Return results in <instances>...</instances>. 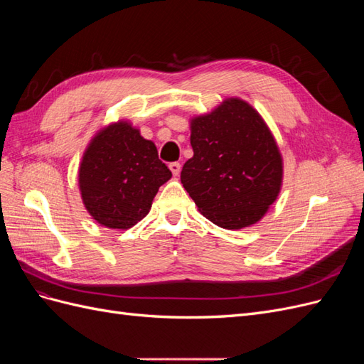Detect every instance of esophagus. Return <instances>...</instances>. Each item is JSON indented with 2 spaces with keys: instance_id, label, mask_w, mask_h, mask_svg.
Segmentation results:
<instances>
[{
  "instance_id": "obj_1",
  "label": "esophagus",
  "mask_w": 364,
  "mask_h": 364,
  "mask_svg": "<svg viewBox=\"0 0 364 364\" xmlns=\"http://www.w3.org/2000/svg\"><path fill=\"white\" fill-rule=\"evenodd\" d=\"M170 170H171V173L174 174V176H178L179 173H181V168H182V165H181V162H171L170 165Z\"/></svg>"
}]
</instances>
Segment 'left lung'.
<instances>
[{"label": "left lung", "instance_id": "obj_1", "mask_svg": "<svg viewBox=\"0 0 364 364\" xmlns=\"http://www.w3.org/2000/svg\"><path fill=\"white\" fill-rule=\"evenodd\" d=\"M194 155L181 181L199 211L225 229L257 223L277 200L282 159L259 114L229 98L214 112L191 121Z\"/></svg>", "mask_w": 364, "mask_h": 364}]
</instances>
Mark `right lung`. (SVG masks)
<instances>
[{
    "label": "right lung",
    "mask_w": 364,
    "mask_h": 364,
    "mask_svg": "<svg viewBox=\"0 0 364 364\" xmlns=\"http://www.w3.org/2000/svg\"><path fill=\"white\" fill-rule=\"evenodd\" d=\"M171 178L156 146L129 123L103 129L79 170L83 203L98 223L127 229L144 218L162 183Z\"/></svg>",
    "instance_id": "add662e5"
}]
</instances>
